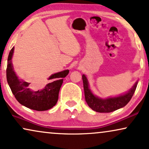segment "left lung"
I'll return each instance as SVG.
<instances>
[{"instance_id":"8db88e82","label":"left lung","mask_w":149,"mask_h":149,"mask_svg":"<svg viewBox=\"0 0 149 149\" xmlns=\"http://www.w3.org/2000/svg\"><path fill=\"white\" fill-rule=\"evenodd\" d=\"M83 83L85 93V98L89 107L94 111L100 113H109L125 107L134 95L138 85V81L134 85L132 88L128 92L123 95L107 98H100L94 95L90 89L89 88V83L86 75H82Z\"/></svg>"}]
</instances>
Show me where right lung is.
I'll return each instance as SVG.
<instances>
[{"label":"right lung","instance_id":"right-lung-1","mask_svg":"<svg viewBox=\"0 0 149 149\" xmlns=\"http://www.w3.org/2000/svg\"><path fill=\"white\" fill-rule=\"evenodd\" d=\"M14 47L9 52L7 59V80L11 92L21 105L36 111H46L51 109L57 103L59 92L63 83V79L68 74L65 70L52 74L49 78L51 80L43 90L33 91L29 88L30 83L19 79L13 70L11 59Z\"/></svg>","mask_w":149,"mask_h":149}]
</instances>
